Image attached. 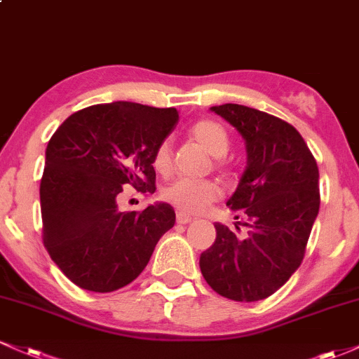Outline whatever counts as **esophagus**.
<instances>
[{
  "label": "esophagus",
  "instance_id": "obj_1",
  "mask_svg": "<svg viewBox=\"0 0 359 359\" xmlns=\"http://www.w3.org/2000/svg\"><path fill=\"white\" fill-rule=\"evenodd\" d=\"M194 219L191 216H187V214H184V212H177V222H179V224H189V222H192Z\"/></svg>",
  "mask_w": 359,
  "mask_h": 359
}]
</instances>
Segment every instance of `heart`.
<instances>
[{
	"instance_id": "1",
	"label": "heart",
	"mask_w": 359,
	"mask_h": 359,
	"mask_svg": "<svg viewBox=\"0 0 359 359\" xmlns=\"http://www.w3.org/2000/svg\"><path fill=\"white\" fill-rule=\"evenodd\" d=\"M189 133L209 155L217 156V158L228 154L229 145H231L228 130L214 119H199L191 126ZM217 163L221 165V160ZM151 165L158 174L165 175L170 172L172 147L168 140H162L156 145L151 155ZM162 197L179 212L199 214L219 199L221 187L214 180L177 179L175 182L163 189Z\"/></svg>"
}]
</instances>
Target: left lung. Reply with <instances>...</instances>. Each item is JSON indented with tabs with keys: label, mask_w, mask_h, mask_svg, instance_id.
Instances as JSON below:
<instances>
[{
	"label": "left lung",
	"mask_w": 359,
	"mask_h": 359,
	"mask_svg": "<svg viewBox=\"0 0 359 359\" xmlns=\"http://www.w3.org/2000/svg\"><path fill=\"white\" fill-rule=\"evenodd\" d=\"M211 109L246 143V170L226 204L248 217L250 231L238 238L216 222V240L199 266L222 297L257 302L275 294L302 263L319 212V168L299 131L283 119L241 104Z\"/></svg>",
	"instance_id": "left-lung-1"
}]
</instances>
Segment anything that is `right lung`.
Here are the masks:
<instances>
[{
  "instance_id": "right-lung-1",
  "label": "right lung",
  "mask_w": 359,
  "mask_h": 359,
  "mask_svg": "<svg viewBox=\"0 0 359 359\" xmlns=\"http://www.w3.org/2000/svg\"><path fill=\"white\" fill-rule=\"evenodd\" d=\"M177 119L175 108L116 101L77 111L52 135L40 180L42 238L77 287L106 294L131 283L175 224L165 203L121 212L116 201L126 185L155 192L151 155Z\"/></svg>"
}]
</instances>
